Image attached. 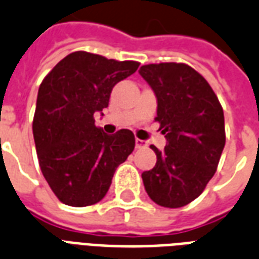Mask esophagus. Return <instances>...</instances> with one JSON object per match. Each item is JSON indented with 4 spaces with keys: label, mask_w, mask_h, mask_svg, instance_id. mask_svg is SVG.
<instances>
[{
    "label": "esophagus",
    "mask_w": 259,
    "mask_h": 259,
    "mask_svg": "<svg viewBox=\"0 0 259 259\" xmlns=\"http://www.w3.org/2000/svg\"><path fill=\"white\" fill-rule=\"evenodd\" d=\"M144 147H147V141L140 140V138H136V148H144Z\"/></svg>",
    "instance_id": "1"
}]
</instances>
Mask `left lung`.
<instances>
[{"mask_svg":"<svg viewBox=\"0 0 259 259\" xmlns=\"http://www.w3.org/2000/svg\"><path fill=\"white\" fill-rule=\"evenodd\" d=\"M140 74L157 99V116L167 145L143 172L151 200L164 208L190 204L214 175L226 145L224 112L216 94L200 73L186 64L144 65Z\"/></svg>","mask_w":259,"mask_h":259,"instance_id":"obj_1","label":"left lung"}]
</instances>
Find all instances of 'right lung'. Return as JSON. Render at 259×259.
Instances as JSON below:
<instances>
[{"instance_id":"right-lung-1","label":"right lung","mask_w":259,"mask_h":259,"mask_svg":"<svg viewBox=\"0 0 259 259\" xmlns=\"http://www.w3.org/2000/svg\"><path fill=\"white\" fill-rule=\"evenodd\" d=\"M140 64L74 51L55 65L37 92L32 133L45 179L61 202L94 205L107 194L118 165L133 152L127 129L108 136L95 125V112L108 106L116 82Z\"/></svg>"}]
</instances>
